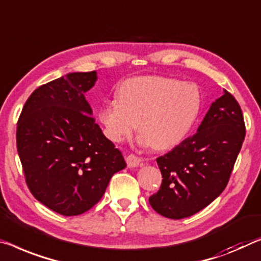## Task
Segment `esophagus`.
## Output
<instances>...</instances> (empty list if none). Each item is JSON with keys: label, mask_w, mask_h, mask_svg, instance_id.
I'll return each instance as SVG.
<instances>
[{"label": "esophagus", "mask_w": 261, "mask_h": 261, "mask_svg": "<svg viewBox=\"0 0 261 261\" xmlns=\"http://www.w3.org/2000/svg\"><path fill=\"white\" fill-rule=\"evenodd\" d=\"M140 161H142V159H140L139 156H137V155L132 154V153L126 156V164H127V166H129L130 168L139 166Z\"/></svg>", "instance_id": "1"}]
</instances>
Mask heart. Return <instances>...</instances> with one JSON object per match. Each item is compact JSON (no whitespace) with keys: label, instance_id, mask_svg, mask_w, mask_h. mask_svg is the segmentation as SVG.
<instances>
[{"label":"heart","instance_id":"heart-1","mask_svg":"<svg viewBox=\"0 0 261 261\" xmlns=\"http://www.w3.org/2000/svg\"><path fill=\"white\" fill-rule=\"evenodd\" d=\"M201 109L202 94L196 85L144 75L122 82L116 90V101L103 105L97 118L111 142H123L138 126L142 145L169 150L189 135Z\"/></svg>","mask_w":261,"mask_h":261}]
</instances>
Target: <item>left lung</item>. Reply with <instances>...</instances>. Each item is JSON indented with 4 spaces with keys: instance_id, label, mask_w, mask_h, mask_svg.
Here are the masks:
<instances>
[{
    "instance_id": "left-lung-1",
    "label": "left lung",
    "mask_w": 261,
    "mask_h": 261,
    "mask_svg": "<svg viewBox=\"0 0 261 261\" xmlns=\"http://www.w3.org/2000/svg\"><path fill=\"white\" fill-rule=\"evenodd\" d=\"M244 138L241 106L224 89L196 134L156 158L163 182L148 198L152 208L161 216L181 220L212 203L229 182Z\"/></svg>"
}]
</instances>
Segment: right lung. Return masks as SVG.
<instances>
[{
    "label": "right lung",
    "mask_w": 261,
    "mask_h": 261,
    "mask_svg": "<svg viewBox=\"0 0 261 261\" xmlns=\"http://www.w3.org/2000/svg\"><path fill=\"white\" fill-rule=\"evenodd\" d=\"M96 72H76L37 88L18 118L17 151L29 189L40 203L64 216L84 214L101 200L122 152L92 117L85 93Z\"/></svg>",
    "instance_id": "add662e5"
}]
</instances>
